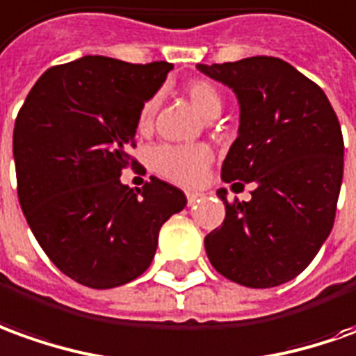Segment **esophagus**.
Segmentation results:
<instances>
[{"instance_id":"1","label":"esophagus","mask_w":356,"mask_h":356,"mask_svg":"<svg viewBox=\"0 0 356 356\" xmlns=\"http://www.w3.org/2000/svg\"><path fill=\"white\" fill-rule=\"evenodd\" d=\"M186 197H188V203L192 205L193 202H197V200L202 197V193H200V192H186Z\"/></svg>"}]
</instances>
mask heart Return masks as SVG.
<instances>
[{
  "mask_svg": "<svg viewBox=\"0 0 356 356\" xmlns=\"http://www.w3.org/2000/svg\"><path fill=\"white\" fill-rule=\"evenodd\" d=\"M184 92L197 114H202L207 120L219 116L222 99L213 83L205 79H193L184 87ZM156 110H159V99L151 97L139 110L137 116L139 131H149L153 127ZM151 163L156 172H161L174 182L193 184L202 178L205 168L209 166L211 151L205 145H161L153 149Z\"/></svg>",
  "mask_w": 356,
  "mask_h": 356,
  "instance_id": "b5f03b06",
  "label": "heart"
}]
</instances>
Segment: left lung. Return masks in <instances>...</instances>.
<instances>
[{
    "label": "left lung",
    "instance_id": "8db88e82",
    "mask_svg": "<svg viewBox=\"0 0 356 356\" xmlns=\"http://www.w3.org/2000/svg\"><path fill=\"white\" fill-rule=\"evenodd\" d=\"M238 100V137L222 180L254 184L250 202L225 203V222L205 236L213 267L250 289L302 273L330 236L343 180V136L323 90L279 58L197 63ZM238 184V182H234Z\"/></svg>",
    "mask_w": 356,
    "mask_h": 356
}]
</instances>
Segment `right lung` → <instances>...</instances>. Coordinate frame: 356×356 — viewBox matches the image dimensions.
I'll list each match as a JSON object with an SVG mask.
<instances>
[{
  "label": "right lung",
  "mask_w": 356,
  "mask_h": 356,
  "mask_svg": "<svg viewBox=\"0 0 356 356\" xmlns=\"http://www.w3.org/2000/svg\"><path fill=\"white\" fill-rule=\"evenodd\" d=\"M172 63L83 56L44 73L13 129L17 192L34 238L61 273L90 289L126 285L153 261L159 230L186 207L182 190L151 176L122 184L134 166L137 116ZM136 147V145H134Z\"/></svg>",
  "instance_id": "right-lung-1"
}]
</instances>
